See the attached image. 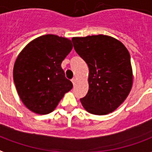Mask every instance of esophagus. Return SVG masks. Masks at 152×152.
Here are the masks:
<instances>
[{
	"mask_svg": "<svg viewBox=\"0 0 152 152\" xmlns=\"http://www.w3.org/2000/svg\"><path fill=\"white\" fill-rule=\"evenodd\" d=\"M72 83H73V85L74 86H75V84L77 83V79L75 78V77H74V78H72Z\"/></svg>",
	"mask_w": 152,
	"mask_h": 152,
	"instance_id": "1",
	"label": "esophagus"
}]
</instances>
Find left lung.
<instances>
[{"instance_id": "8db88e82", "label": "left lung", "mask_w": 152, "mask_h": 152, "mask_svg": "<svg viewBox=\"0 0 152 152\" xmlns=\"http://www.w3.org/2000/svg\"><path fill=\"white\" fill-rule=\"evenodd\" d=\"M72 42L89 68V90L80 99L82 104L95 115L113 112L132 87V68L127 48L120 41L104 35L74 37Z\"/></svg>"}]
</instances>
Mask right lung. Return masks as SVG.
I'll return each mask as SVG.
<instances>
[{"instance_id":"add662e5","label":"right lung","mask_w":152,"mask_h":152,"mask_svg":"<svg viewBox=\"0 0 152 152\" xmlns=\"http://www.w3.org/2000/svg\"><path fill=\"white\" fill-rule=\"evenodd\" d=\"M73 48L69 39L55 35L39 36L24 48L14 66V81L20 99L38 114L53 112L73 87L61 62Z\"/></svg>"}]
</instances>
